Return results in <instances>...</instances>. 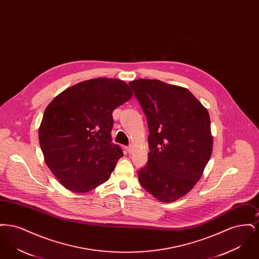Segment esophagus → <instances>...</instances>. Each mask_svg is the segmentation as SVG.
<instances>
[{"label":"esophagus","mask_w":259,"mask_h":259,"mask_svg":"<svg viewBox=\"0 0 259 259\" xmlns=\"http://www.w3.org/2000/svg\"><path fill=\"white\" fill-rule=\"evenodd\" d=\"M126 150L128 151V153H131L132 150H133V148L131 146H128V147H126Z\"/></svg>","instance_id":"1"}]
</instances>
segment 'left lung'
I'll return each mask as SVG.
<instances>
[{"label": "left lung", "mask_w": 259, "mask_h": 259, "mask_svg": "<svg viewBox=\"0 0 259 259\" xmlns=\"http://www.w3.org/2000/svg\"><path fill=\"white\" fill-rule=\"evenodd\" d=\"M148 122V163L138 171L141 185L160 202L189 192L212 150L207 109L186 88L157 79L129 82Z\"/></svg>", "instance_id": "obj_1"}]
</instances>
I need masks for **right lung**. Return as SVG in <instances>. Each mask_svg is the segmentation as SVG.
Masks as SVG:
<instances>
[{
    "instance_id": "1",
    "label": "right lung",
    "mask_w": 259,
    "mask_h": 259,
    "mask_svg": "<svg viewBox=\"0 0 259 259\" xmlns=\"http://www.w3.org/2000/svg\"><path fill=\"white\" fill-rule=\"evenodd\" d=\"M132 97L120 79L99 77L64 90L38 129L45 161L59 183L84 193L107 182L123 151L111 143L112 111Z\"/></svg>"
}]
</instances>
